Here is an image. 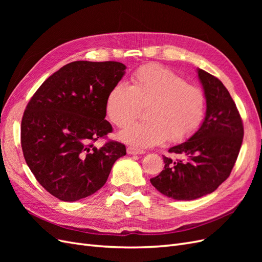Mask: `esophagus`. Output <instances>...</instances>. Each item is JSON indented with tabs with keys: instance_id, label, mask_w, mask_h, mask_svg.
<instances>
[{
	"instance_id": "34e87169",
	"label": "esophagus",
	"mask_w": 262,
	"mask_h": 262,
	"mask_svg": "<svg viewBox=\"0 0 262 262\" xmlns=\"http://www.w3.org/2000/svg\"><path fill=\"white\" fill-rule=\"evenodd\" d=\"M126 152H128V154H131V155H137V154H144V153H145L143 149H140V148L133 147V146H129L128 148H126Z\"/></svg>"
}]
</instances>
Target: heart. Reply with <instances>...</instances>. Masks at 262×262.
Listing matches in <instances>:
<instances>
[{"mask_svg":"<svg viewBox=\"0 0 262 262\" xmlns=\"http://www.w3.org/2000/svg\"><path fill=\"white\" fill-rule=\"evenodd\" d=\"M147 121L126 126L119 133L124 143L145 148L169 138L182 142L194 134L205 113V95L200 86L186 81L171 70L148 64L137 70L131 82L115 84L105 101L108 119L119 128L136 119L145 107Z\"/></svg>","mask_w":262,"mask_h":262,"instance_id":"1","label":"heart"}]
</instances>
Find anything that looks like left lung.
I'll return each mask as SVG.
<instances>
[{
	"instance_id": "1",
	"label": "left lung",
	"mask_w": 262,
	"mask_h": 262,
	"mask_svg": "<svg viewBox=\"0 0 262 262\" xmlns=\"http://www.w3.org/2000/svg\"><path fill=\"white\" fill-rule=\"evenodd\" d=\"M196 72L207 100L204 120L189 140L168 150L185 160L163 156L164 169L150 178L161 193L182 201L212 193L228 178L244 137L241 115L226 87L205 71Z\"/></svg>"
}]
</instances>
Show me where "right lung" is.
<instances>
[{
	"label": "right lung",
	"instance_id": "obj_1",
	"mask_svg": "<svg viewBox=\"0 0 262 262\" xmlns=\"http://www.w3.org/2000/svg\"><path fill=\"white\" fill-rule=\"evenodd\" d=\"M126 67L120 62L74 61L49 76L29 100L21 119L23 154L47 191L61 201L92 195L106 184L125 146L94 142L113 126L105 101Z\"/></svg>",
	"mask_w": 262,
	"mask_h": 262
}]
</instances>
